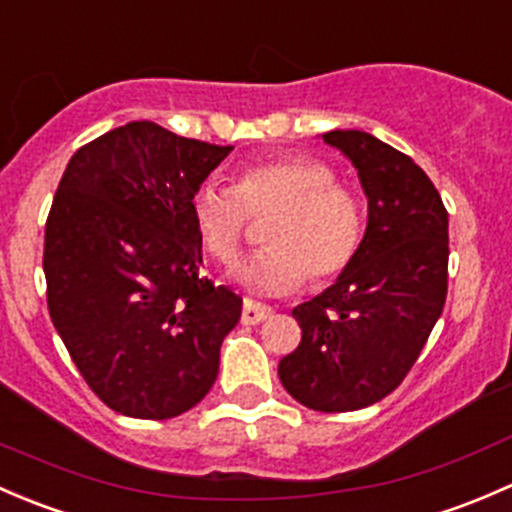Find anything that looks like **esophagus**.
<instances>
[{"label": "esophagus", "mask_w": 512, "mask_h": 512, "mask_svg": "<svg viewBox=\"0 0 512 512\" xmlns=\"http://www.w3.org/2000/svg\"><path fill=\"white\" fill-rule=\"evenodd\" d=\"M273 315V308L271 305H263V303H256V300L246 298L244 300V310H241V323L244 325H258L263 323V320H268Z\"/></svg>", "instance_id": "esophagus-1"}]
</instances>
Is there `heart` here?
<instances>
[{
	"label": "heart",
	"instance_id": "obj_1",
	"mask_svg": "<svg viewBox=\"0 0 512 512\" xmlns=\"http://www.w3.org/2000/svg\"><path fill=\"white\" fill-rule=\"evenodd\" d=\"M189 217L202 249L231 266L249 236L251 219H266V249L239 266L249 291L278 295L313 276H340L362 246L365 214L352 189L335 182L325 162L305 155H273L239 167L231 189L207 182L192 194Z\"/></svg>",
	"mask_w": 512,
	"mask_h": 512
}]
</instances>
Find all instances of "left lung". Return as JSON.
<instances>
[{
  "label": "left lung",
  "mask_w": 512,
  "mask_h": 512,
  "mask_svg": "<svg viewBox=\"0 0 512 512\" xmlns=\"http://www.w3.org/2000/svg\"><path fill=\"white\" fill-rule=\"evenodd\" d=\"M355 165L367 229L355 261L293 308L303 337L278 362L295 402L355 412L402 384L429 340L449 291V214L426 172L362 130L323 135Z\"/></svg>",
  "instance_id": "obj_1"
}]
</instances>
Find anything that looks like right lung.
Listing matches in <instances>:
<instances>
[{
    "mask_svg": "<svg viewBox=\"0 0 512 512\" xmlns=\"http://www.w3.org/2000/svg\"><path fill=\"white\" fill-rule=\"evenodd\" d=\"M231 150L135 120L68 160L46 219V300L113 412L172 419L217 379L241 298L199 273L189 202Z\"/></svg>",
    "mask_w": 512,
    "mask_h": 512,
    "instance_id": "right-lung-1",
    "label": "right lung"
}]
</instances>
